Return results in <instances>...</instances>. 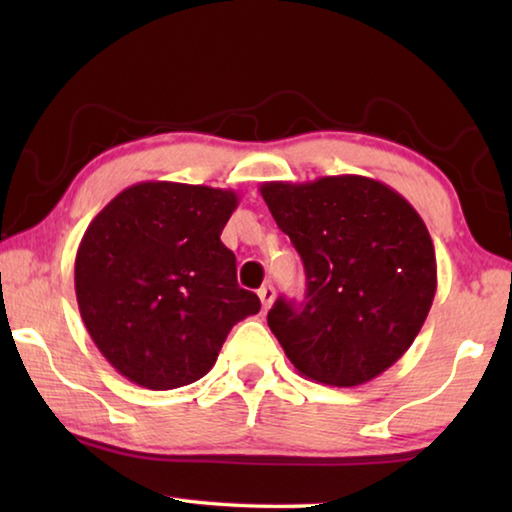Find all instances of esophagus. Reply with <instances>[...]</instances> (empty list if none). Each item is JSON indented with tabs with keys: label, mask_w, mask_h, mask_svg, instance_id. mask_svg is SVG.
<instances>
[{
	"label": "esophagus",
	"mask_w": 512,
	"mask_h": 512,
	"mask_svg": "<svg viewBox=\"0 0 512 512\" xmlns=\"http://www.w3.org/2000/svg\"><path fill=\"white\" fill-rule=\"evenodd\" d=\"M257 296H259V300H262V307H264V309L271 307V305H273V300H275V289H273V284H264V287L257 291Z\"/></svg>",
	"instance_id": "obj_1"
}]
</instances>
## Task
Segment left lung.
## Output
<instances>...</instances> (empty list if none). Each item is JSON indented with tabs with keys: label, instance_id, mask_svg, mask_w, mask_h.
Instances as JSON below:
<instances>
[{
	"label": "left lung",
	"instance_id": "left-lung-1",
	"mask_svg": "<svg viewBox=\"0 0 512 512\" xmlns=\"http://www.w3.org/2000/svg\"><path fill=\"white\" fill-rule=\"evenodd\" d=\"M305 266V300L277 298L268 327L302 377L352 388L411 348L436 296V250L413 205L379 180L264 183Z\"/></svg>",
	"mask_w": 512,
	"mask_h": 512
}]
</instances>
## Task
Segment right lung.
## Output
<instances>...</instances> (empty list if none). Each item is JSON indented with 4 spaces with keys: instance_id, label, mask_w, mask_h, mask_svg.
Listing matches in <instances>:
<instances>
[{
    "instance_id": "add662e5",
    "label": "right lung",
    "mask_w": 512,
    "mask_h": 512,
    "mask_svg": "<svg viewBox=\"0 0 512 512\" xmlns=\"http://www.w3.org/2000/svg\"><path fill=\"white\" fill-rule=\"evenodd\" d=\"M232 189L149 180L94 216L74 264L76 302L94 345L119 375L171 391L210 372L230 329L259 311L237 284L221 232Z\"/></svg>"
}]
</instances>
